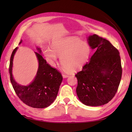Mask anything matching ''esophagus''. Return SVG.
<instances>
[{"instance_id": "obj_1", "label": "esophagus", "mask_w": 132, "mask_h": 132, "mask_svg": "<svg viewBox=\"0 0 132 132\" xmlns=\"http://www.w3.org/2000/svg\"><path fill=\"white\" fill-rule=\"evenodd\" d=\"M62 77H63V78H68L69 77V75L63 74H62Z\"/></svg>"}]
</instances>
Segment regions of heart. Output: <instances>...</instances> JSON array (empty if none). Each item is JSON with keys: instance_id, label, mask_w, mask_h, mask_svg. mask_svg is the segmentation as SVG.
Returning <instances> with one entry per match:
<instances>
[{"instance_id": "b5f03b06", "label": "heart", "mask_w": 132, "mask_h": 132, "mask_svg": "<svg viewBox=\"0 0 132 132\" xmlns=\"http://www.w3.org/2000/svg\"><path fill=\"white\" fill-rule=\"evenodd\" d=\"M91 48L85 41L75 37H65L52 42V48L47 47L44 55L52 64L57 61L58 57L64 70L77 71L82 69L89 59Z\"/></svg>"}]
</instances>
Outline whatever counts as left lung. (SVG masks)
I'll list each match as a JSON object with an SVG mask.
<instances>
[{
  "label": "left lung",
  "instance_id": "left-lung-1",
  "mask_svg": "<svg viewBox=\"0 0 132 132\" xmlns=\"http://www.w3.org/2000/svg\"><path fill=\"white\" fill-rule=\"evenodd\" d=\"M87 42L95 52L75 75L76 92L85 105L100 106L111 101L117 91L122 75L121 59L118 50L106 39L92 35Z\"/></svg>",
  "mask_w": 132,
  "mask_h": 132
}]
</instances>
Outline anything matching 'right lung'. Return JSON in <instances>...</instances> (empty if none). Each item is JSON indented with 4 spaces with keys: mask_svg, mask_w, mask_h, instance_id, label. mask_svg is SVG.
Instances as JSON below:
<instances>
[{
    "mask_svg": "<svg viewBox=\"0 0 132 132\" xmlns=\"http://www.w3.org/2000/svg\"><path fill=\"white\" fill-rule=\"evenodd\" d=\"M22 40L19 44L22 43ZM18 47L13 50L10 58L9 72L10 80L16 94L22 102L33 108H44L50 105L57 97L60 86L63 80L62 77L57 70L47 64L41 55L39 47L35 52L38 67L34 79L28 85L23 86L18 83L12 74L14 56Z\"/></svg>",
    "mask_w": 132,
    "mask_h": 132,
    "instance_id": "right-lung-1",
    "label": "right lung"
}]
</instances>
